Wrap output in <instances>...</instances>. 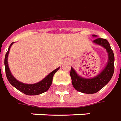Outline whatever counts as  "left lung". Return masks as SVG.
I'll return each mask as SVG.
<instances>
[{"mask_svg": "<svg viewBox=\"0 0 121 121\" xmlns=\"http://www.w3.org/2000/svg\"><path fill=\"white\" fill-rule=\"evenodd\" d=\"M93 36L97 37V35H93ZM94 43L103 47L108 53V62L105 69L96 76L91 78H85L80 76L72 67L70 70V76L73 87L80 92L87 94L97 93L107 84L113 76L115 68L114 53L108 41L105 39L97 38L94 40Z\"/></svg>", "mask_w": 121, "mask_h": 121, "instance_id": "obj_1", "label": "left lung"}]
</instances>
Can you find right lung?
<instances>
[{"instance_id": "obj_1", "label": "right lung", "mask_w": 121, "mask_h": 121, "mask_svg": "<svg viewBox=\"0 0 121 121\" xmlns=\"http://www.w3.org/2000/svg\"><path fill=\"white\" fill-rule=\"evenodd\" d=\"M14 43H12L10 45L8 48V51L6 53L4 58V66H5V72H6V75L7 79L10 83L12 86H13L14 87H16L17 90L20 91L21 92L24 93L26 95H39L41 94H43L44 92H45L49 89L51 85L52 84V78L53 76L55 74L56 72L59 70L60 68H57L55 70H54L53 71L51 72L50 74L47 76L45 78L43 79L41 81L35 84H24L22 82H20V81L17 80L16 78L12 76L11 72L10 70L9 66L8 64V56L10 49L12 45V44Z\"/></svg>"}]
</instances>
